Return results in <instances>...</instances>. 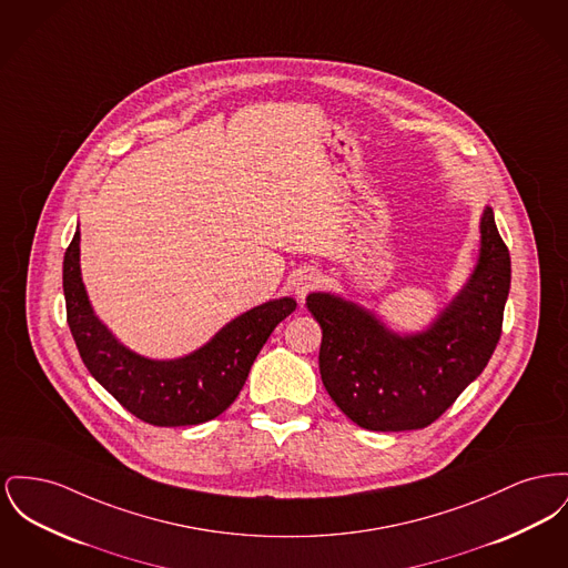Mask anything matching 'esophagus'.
<instances>
[{"instance_id":"34e87169","label":"esophagus","mask_w":568,"mask_h":568,"mask_svg":"<svg viewBox=\"0 0 568 568\" xmlns=\"http://www.w3.org/2000/svg\"><path fill=\"white\" fill-rule=\"evenodd\" d=\"M317 283H320L317 272H313V270H301V272H296V274H294V278H292V287H294L296 298L304 302L306 294H308V292H313V290L317 287Z\"/></svg>"}]
</instances>
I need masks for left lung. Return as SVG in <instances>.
I'll use <instances>...</instances> for the list:
<instances>
[{"label": "left lung", "instance_id": "left-lung-1", "mask_svg": "<svg viewBox=\"0 0 568 568\" xmlns=\"http://www.w3.org/2000/svg\"><path fill=\"white\" fill-rule=\"evenodd\" d=\"M508 290L510 255L485 205L476 266L420 333H397L358 302L311 292L306 308L322 326L320 373L331 399L368 432L432 425L487 367Z\"/></svg>", "mask_w": 568, "mask_h": 568}]
</instances>
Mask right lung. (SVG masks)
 <instances>
[{
    "mask_svg": "<svg viewBox=\"0 0 568 568\" xmlns=\"http://www.w3.org/2000/svg\"><path fill=\"white\" fill-rule=\"evenodd\" d=\"M79 244L77 225L64 255V298L81 361L109 395L156 427L200 425L223 414L240 395L267 336L296 308L290 296L264 302L186 356L148 358L118 341L94 313L81 276Z\"/></svg>",
    "mask_w": 568,
    "mask_h": 568,
    "instance_id": "1",
    "label": "right lung"
}]
</instances>
